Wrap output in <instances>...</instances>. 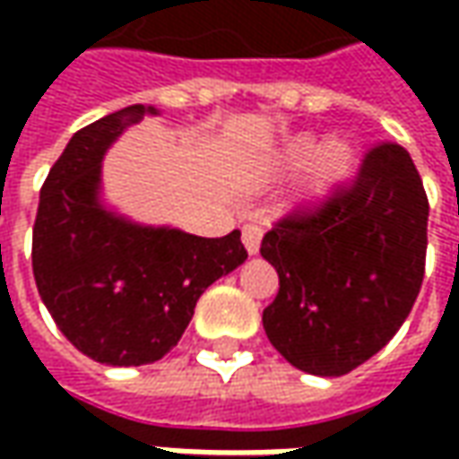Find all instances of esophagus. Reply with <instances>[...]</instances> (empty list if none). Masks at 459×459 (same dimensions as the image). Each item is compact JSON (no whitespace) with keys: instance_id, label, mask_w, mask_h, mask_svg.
<instances>
[{"instance_id":"esophagus-1","label":"esophagus","mask_w":459,"mask_h":459,"mask_svg":"<svg viewBox=\"0 0 459 459\" xmlns=\"http://www.w3.org/2000/svg\"><path fill=\"white\" fill-rule=\"evenodd\" d=\"M260 239H263V230L257 224H245L242 227V242H245V250L250 255H255L257 250H260Z\"/></svg>"}]
</instances>
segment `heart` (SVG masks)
<instances>
[{
	"instance_id": "1",
	"label": "heart",
	"mask_w": 459,
	"mask_h": 459,
	"mask_svg": "<svg viewBox=\"0 0 459 459\" xmlns=\"http://www.w3.org/2000/svg\"><path fill=\"white\" fill-rule=\"evenodd\" d=\"M307 163H311L307 181L308 199L322 202L326 196H332L352 176V170H355V148L342 137H332L316 151V137L304 134V137H296L286 145V151L281 155V163H278V170L291 173V170L304 168Z\"/></svg>"
}]
</instances>
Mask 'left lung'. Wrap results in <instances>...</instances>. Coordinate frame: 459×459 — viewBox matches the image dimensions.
Returning <instances> with one entry per match:
<instances>
[{"mask_svg": "<svg viewBox=\"0 0 459 459\" xmlns=\"http://www.w3.org/2000/svg\"><path fill=\"white\" fill-rule=\"evenodd\" d=\"M429 202L396 143L365 152L358 176L263 238L278 273L263 311L275 350L311 376H344L391 342L414 307L427 260Z\"/></svg>", "mask_w": 459, "mask_h": 459, "instance_id": "left-lung-1", "label": "left lung"}]
</instances>
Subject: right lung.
<instances>
[{
    "label": "right lung",
    "instance_id": "1",
    "mask_svg": "<svg viewBox=\"0 0 459 459\" xmlns=\"http://www.w3.org/2000/svg\"><path fill=\"white\" fill-rule=\"evenodd\" d=\"M152 107L86 125L53 163L32 227L38 293L65 340L104 365H148L170 352L206 286L245 263L239 230L196 238L143 227L99 204L101 158Z\"/></svg>",
    "mask_w": 459,
    "mask_h": 459
}]
</instances>
